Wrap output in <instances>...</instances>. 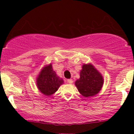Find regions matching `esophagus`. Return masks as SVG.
<instances>
[{"label":"esophagus","instance_id":"34e87169","mask_svg":"<svg viewBox=\"0 0 134 134\" xmlns=\"http://www.w3.org/2000/svg\"><path fill=\"white\" fill-rule=\"evenodd\" d=\"M67 82L68 83H69V84H72V82H73V81H72V79H68L67 80Z\"/></svg>","mask_w":134,"mask_h":134}]
</instances>
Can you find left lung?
<instances>
[{
    "label": "left lung",
    "mask_w": 134,
    "mask_h": 134,
    "mask_svg": "<svg viewBox=\"0 0 134 134\" xmlns=\"http://www.w3.org/2000/svg\"><path fill=\"white\" fill-rule=\"evenodd\" d=\"M104 83L102 74L90 63L83 64L80 72V79L75 82L79 92L88 98L95 96L101 90Z\"/></svg>",
    "instance_id": "8db88e82"
}]
</instances>
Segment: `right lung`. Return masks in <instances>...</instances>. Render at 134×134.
I'll list each match as a JSON object with an SVG mask.
<instances>
[{
    "label": "right lung",
    "instance_id": "right-lung-1",
    "mask_svg": "<svg viewBox=\"0 0 134 134\" xmlns=\"http://www.w3.org/2000/svg\"><path fill=\"white\" fill-rule=\"evenodd\" d=\"M63 83V80L57 76L53 70L51 63L43 67L36 78L38 90L46 96H51L55 93Z\"/></svg>",
    "mask_w": 134,
    "mask_h": 134
}]
</instances>
